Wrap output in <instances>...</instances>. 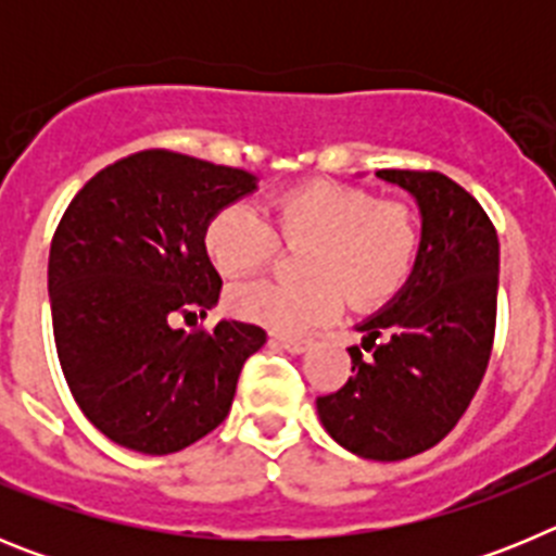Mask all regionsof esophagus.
I'll use <instances>...</instances> for the list:
<instances>
[{
    "label": "esophagus",
    "instance_id": "34e87169",
    "mask_svg": "<svg viewBox=\"0 0 556 556\" xmlns=\"http://www.w3.org/2000/svg\"><path fill=\"white\" fill-rule=\"evenodd\" d=\"M269 342L278 348H283V351H289V353H303V351H308V345H312V339H301V337H273Z\"/></svg>",
    "mask_w": 556,
    "mask_h": 556
}]
</instances>
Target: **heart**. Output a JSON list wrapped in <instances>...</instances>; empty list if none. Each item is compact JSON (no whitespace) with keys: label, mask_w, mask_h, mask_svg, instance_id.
<instances>
[{"label":"heart","mask_w":556,"mask_h":556,"mask_svg":"<svg viewBox=\"0 0 556 556\" xmlns=\"http://www.w3.org/2000/svg\"><path fill=\"white\" fill-rule=\"evenodd\" d=\"M275 228L289 244H306L301 269L308 281H250L228 292L239 320L275 333H303L337 320L345 298L356 308L392 301L420 255V217L409 203L378 200L365 186L308 180L273 200ZM205 253L225 278L273 262L278 239L250 205L230 203L208 219Z\"/></svg>","instance_id":"heart-1"}]
</instances>
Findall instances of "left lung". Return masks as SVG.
<instances>
[{
    "mask_svg": "<svg viewBox=\"0 0 556 556\" xmlns=\"http://www.w3.org/2000/svg\"><path fill=\"white\" fill-rule=\"evenodd\" d=\"M415 198L424 242L415 273L358 323L345 387L317 397L328 434L351 454L409 459L437 445L473 401L495 333L498 233L476 198L440 172L378 169Z\"/></svg>",
    "mask_w": 556,
    "mask_h": 556,
    "instance_id": "left-lung-1",
    "label": "left lung"
}]
</instances>
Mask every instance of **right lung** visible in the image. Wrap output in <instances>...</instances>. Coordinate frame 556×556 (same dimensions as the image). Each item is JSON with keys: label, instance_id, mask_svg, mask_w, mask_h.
Returning a JSON list of instances; mask_svg holds the SVG:
<instances>
[{"label": "right lung", "instance_id": "add662e5", "mask_svg": "<svg viewBox=\"0 0 556 556\" xmlns=\"http://www.w3.org/2000/svg\"><path fill=\"white\" fill-rule=\"evenodd\" d=\"M255 184L244 169L144 150L68 203L49 248L58 358L83 415L122 448L175 454L217 429L244 362L267 342L236 320L175 326L217 306L205 225Z\"/></svg>", "mask_w": 556, "mask_h": 556}]
</instances>
